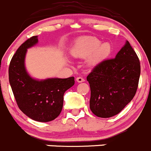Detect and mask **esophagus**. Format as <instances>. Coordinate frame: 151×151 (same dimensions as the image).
Here are the masks:
<instances>
[{"instance_id":"34e87169","label":"esophagus","mask_w":151,"mask_h":151,"mask_svg":"<svg viewBox=\"0 0 151 151\" xmlns=\"http://www.w3.org/2000/svg\"><path fill=\"white\" fill-rule=\"evenodd\" d=\"M76 80H77V81L78 82V83H83V82H85V79L83 78V77H77Z\"/></svg>"}]
</instances>
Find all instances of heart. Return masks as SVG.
I'll use <instances>...</instances> for the list:
<instances>
[{
  "label": "heart",
  "mask_w": 151,
  "mask_h": 151,
  "mask_svg": "<svg viewBox=\"0 0 151 151\" xmlns=\"http://www.w3.org/2000/svg\"><path fill=\"white\" fill-rule=\"evenodd\" d=\"M71 52L72 55L77 58H87L93 54L90 61L94 64L109 55L111 46L109 43L101 44L96 38L85 36L76 41Z\"/></svg>",
  "instance_id": "heart-1"
}]
</instances>
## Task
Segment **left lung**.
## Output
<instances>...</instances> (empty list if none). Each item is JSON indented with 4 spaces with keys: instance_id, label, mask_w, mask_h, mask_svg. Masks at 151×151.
<instances>
[{
    "instance_id": "obj_1",
    "label": "left lung",
    "mask_w": 151,
    "mask_h": 151,
    "mask_svg": "<svg viewBox=\"0 0 151 151\" xmlns=\"http://www.w3.org/2000/svg\"><path fill=\"white\" fill-rule=\"evenodd\" d=\"M139 76V58L127 41L115 58L100 62L87 77L93 113L110 118L121 112L136 94Z\"/></svg>"
}]
</instances>
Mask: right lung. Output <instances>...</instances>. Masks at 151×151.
Wrapping results in <instances>:
<instances>
[{
    "mask_svg": "<svg viewBox=\"0 0 151 151\" xmlns=\"http://www.w3.org/2000/svg\"><path fill=\"white\" fill-rule=\"evenodd\" d=\"M38 42L37 36L27 39L11 60L9 79L18 107L34 121L49 122L55 119L63 109V95L74 85V77L36 80L25 68L27 49Z\"/></svg>",
    "mask_w": 151,
    "mask_h": 151,
    "instance_id": "1",
    "label": "right lung"
}]
</instances>
